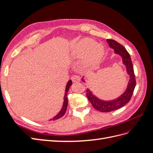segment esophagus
<instances>
[{
	"label": "esophagus",
	"mask_w": 153,
	"mask_h": 153,
	"mask_svg": "<svg viewBox=\"0 0 153 153\" xmlns=\"http://www.w3.org/2000/svg\"><path fill=\"white\" fill-rule=\"evenodd\" d=\"M71 80L73 82H78L80 81V76L77 75H73L71 76Z\"/></svg>",
	"instance_id": "esophagus-1"
}]
</instances>
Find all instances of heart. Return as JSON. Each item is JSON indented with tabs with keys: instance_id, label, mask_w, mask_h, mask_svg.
Here are the masks:
<instances>
[{
	"instance_id": "heart-1",
	"label": "heart",
	"mask_w": 153,
	"mask_h": 153,
	"mask_svg": "<svg viewBox=\"0 0 153 153\" xmlns=\"http://www.w3.org/2000/svg\"><path fill=\"white\" fill-rule=\"evenodd\" d=\"M88 53L87 62L90 64L98 63L104 53V49L101 45H96L93 39L86 38L78 43L75 48L74 53L76 56H82Z\"/></svg>"
}]
</instances>
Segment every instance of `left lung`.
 Instances as JSON below:
<instances>
[{
  "instance_id": "left-lung-1",
  "label": "left lung",
  "mask_w": 153,
  "mask_h": 153,
  "mask_svg": "<svg viewBox=\"0 0 153 153\" xmlns=\"http://www.w3.org/2000/svg\"><path fill=\"white\" fill-rule=\"evenodd\" d=\"M107 42L111 48L114 49L115 52L119 54L123 58V63L126 67L127 72L130 76L126 91L124 93L116 100L109 101H104L98 99L95 97L89 89H87L86 95L88 100L93 107L101 112H109L122 108L130 101L133 94L134 89L136 85V79L134 73L133 66L131 59L128 51L123 45L114 39H107Z\"/></svg>"
}]
</instances>
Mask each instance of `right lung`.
<instances>
[{
    "label": "right lung",
    "instance_id": "right-lung-1",
    "mask_svg": "<svg viewBox=\"0 0 153 153\" xmlns=\"http://www.w3.org/2000/svg\"><path fill=\"white\" fill-rule=\"evenodd\" d=\"M72 84V82L71 80H69L68 84L67 85L66 87V91H65V94H64V105H63V107L62 108V110L60 111V112L55 116V117H53L52 119V121H54V120H57L58 119H60L61 117H62L63 115L65 114L66 112V109H67V106H68V98H67V93L68 92V90L69 89V87Z\"/></svg>",
    "mask_w": 153,
    "mask_h": 153
}]
</instances>
